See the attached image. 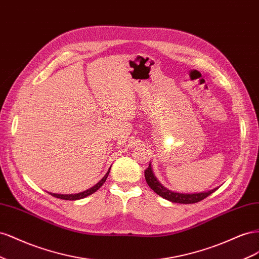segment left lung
I'll return each mask as SVG.
<instances>
[{
  "instance_id": "1",
  "label": "left lung",
  "mask_w": 259,
  "mask_h": 259,
  "mask_svg": "<svg viewBox=\"0 0 259 259\" xmlns=\"http://www.w3.org/2000/svg\"><path fill=\"white\" fill-rule=\"evenodd\" d=\"M144 176H145V180H146L147 184H149V187L155 192V193H157L159 196L164 197L172 203L193 204V203L201 202L202 199L206 198L218 189L217 188V189L210 190L208 192H202V193H194V194L177 193V192H172V191L168 190L165 187L161 186V183H159V181L156 179V177H155L153 174L151 164L144 170Z\"/></svg>"
}]
</instances>
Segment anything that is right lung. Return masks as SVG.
<instances>
[{
  "label": "right lung",
  "instance_id": "add662e5",
  "mask_svg": "<svg viewBox=\"0 0 259 259\" xmlns=\"http://www.w3.org/2000/svg\"><path fill=\"white\" fill-rule=\"evenodd\" d=\"M109 170H110V168H109ZM109 170L106 172V175L103 177L102 178V180L100 181V182H98L97 184H95L94 187H92V188H90V189H88L87 191H83V192H80V193H77V194H55V193H50L52 196H54V197H57V198H62V199H66V201H76V199H80V198H83V197H85V196H88V195H91V194H93L94 192H97L102 186H103V183H104L105 181H106V179H107V176H108V174H109Z\"/></svg>",
  "mask_w": 259,
  "mask_h": 259
}]
</instances>
